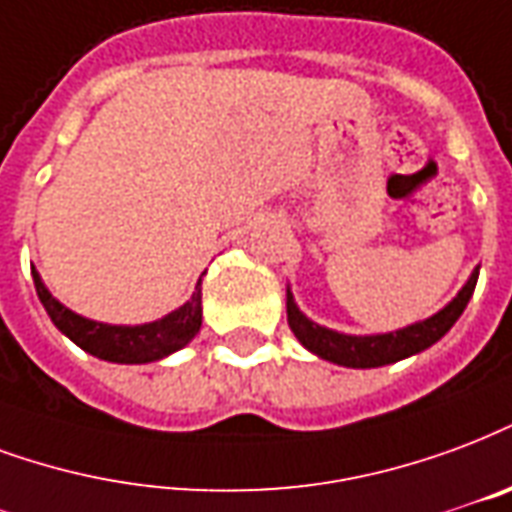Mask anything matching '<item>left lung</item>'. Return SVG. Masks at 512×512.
<instances>
[{
    "instance_id": "left-lung-1",
    "label": "left lung",
    "mask_w": 512,
    "mask_h": 512,
    "mask_svg": "<svg viewBox=\"0 0 512 512\" xmlns=\"http://www.w3.org/2000/svg\"><path fill=\"white\" fill-rule=\"evenodd\" d=\"M478 285V268L469 276V282L461 287V293L450 301L442 312H437L423 323H415L410 328H401L396 333H380V336H347V333L328 331L323 325L306 320L304 314L298 312L293 295L287 293V323L298 336V342L304 344L306 350L320 355L325 361L339 363V366H350V369H374V366H385V363H396L401 358H410L415 352L426 350L434 342H439L445 333L453 328L461 312L467 309L469 298L475 293Z\"/></svg>"
}]
</instances>
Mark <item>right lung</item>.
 <instances>
[{"instance_id":"add662e5","label":"right lung","mask_w":512,"mask_h":512,"mask_svg":"<svg viewBox=\"0 0 512 512\" xmlns=\"http://www.w3.org/2000/svg\"><path fill=\"white\" fill-rule=\"evenodd\" d=\"M34 290L43 301L45 312L51 314V320L62 333H67L81 350L92 352L102 361L111 363H151L160 361L170 352L181 350L184 344L200 331L203 309H200V282L187 304L162 317L157 323L146 325H105L86 320L81 314L70 312L67 306L56 301L48 293L40 274L32 268Z\"/></svg>"}]
</instances>
